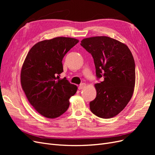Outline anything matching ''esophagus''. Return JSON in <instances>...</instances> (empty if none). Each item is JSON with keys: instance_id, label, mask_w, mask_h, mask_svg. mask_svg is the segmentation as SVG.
Returning <instances> with one entry per match:
<instances>
[{"instance_id": "34e87169", "label": "esophagus", "mask_w": 155, "mask_h": 155, "mask_svg": "<svg viewBox=\"0 0 155 155\" xmlns=\"http://www.w3.org/2000/svg\"><path fill=\"white\" fill-rule=\"evenodd\" d=\"M86 87V84L85 83H81L80 85L79 86V87H78V88L79 89V90H81V89H83V88H84Z\"/></svg>"}]
</instances>
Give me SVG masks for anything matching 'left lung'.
Listing matches in <instances>:
<instances>
[{
	"mask_svg": "<svg viewBox=\"0 0 155 155\" xmlns=\"http://www.w3.org/2000/svg\"><path fill=\"white\" fill-rule=\"evenodd\" d=\"M94 59L97 78L96 97L90 109L101 118H110L123 110L130 100L135 85V63L128 46L107 36L83 39L80 44Z\"/></svg>",
	"mask_w": 155,
	"mask_h": 155,
	"instance_id": "obj_1",
	"label": "left lung"
}]
</instances>
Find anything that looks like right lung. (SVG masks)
Segmentation results:
<instances>
[{"mask_svg": "<svg viewBox=\"0 0 155 155\" xmlns=\"http://www.w3.org/2000/svg\"><path fill=\"white\" fill-rule=\"evenodd\" d=\"M78 42V39L64 37L38 42L30 50L23 63L22 90L30 104L46 118H58L66 112L69 99L77 91L76 85L59 76L63 72L64 56Z\"/></svg>", "mask_w": 155, "mask_h": 155, "instance_id": "1", "label": "right lung"}]
</instances>
